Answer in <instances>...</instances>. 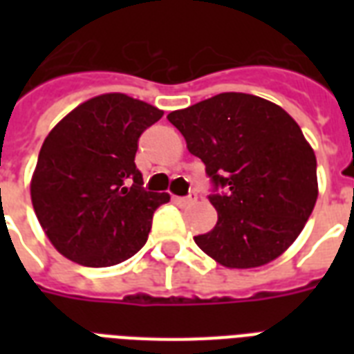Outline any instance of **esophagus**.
I'll list each match as a JSON object with an SVG mask.
<instances>
[{"instance_id": "obj_1", "label": "esophagus", "mask_w": 354, "mask_h": 354, "mask_svg": "<svg viewBox=\"0 0 354 354\" xmlns=\"http://www.w3.org/2000/svg\"><path fill=\"white\" fill-rule=\"evenodd\" d=\"M174 202L180 205H191L196 202V194L191 193L189 196H174Z\"/></svg>"}]
</instances>
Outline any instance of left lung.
Returning a JSON list of instances; mask_svg holds the SVG:
<instances>
[{
    "label": "left lung",
    "mask_w": 354,
    "mask_h": 354,
    "mask_svg": "<svg viewBox=\"0 0 354 354\" xmlns=\"http://www.w3.org/2000/svg\"><path fill=\"white\" fill-rule=\"evenodd\" d=\"M167 119L204 161L218 213L194 236L227 268H255L296 241L318 198L316 156L281 106L248 93H218Z\"/></svg>",
    "instance_id": "1"
}]
</instances>
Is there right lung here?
Listing matches in <instances>:
<instances>
[{
	"label": "right lung",
	"mask_w": 354,
	"mask_h": 354,
	"mask_svg": "<svg viewBox=\"0 0 354 354\" xmlns=\"http://www.w3.org/2000/svg\"><path fill=\"white\" fill-rule=\"evenodd\" d=\"M161 115L124 93H106L82 102L49 132L30 200L64 257L102 268L145 246L152 215L169 194L147 191L133 160L141 133Z\"/></svg>",
	"instance_id": "right-lung-1"
}]
</instances>
